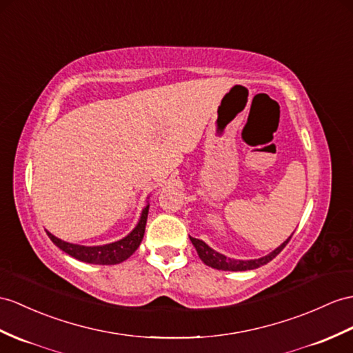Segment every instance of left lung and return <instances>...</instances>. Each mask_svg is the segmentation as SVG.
<instances>
[{"mask_svg": "<svg viewBox=\"0 0 353 353\" xmlns=\"http://www.w3.org/2000/svg\"><path fill=\"white\" fill-rule=\"evenodd\" d=\"M290 238H292V235L289 236V239H286L285 243H283L280 247H277L274 252H271L268 256H263V257H261V259H254V261L230 259V257H226L217 252H214L211 247H208L202 241V239L190 236V241L194 245L196 252H197V254H199L202 262L205 265L211 266V268L221 270V271H247V270H256V268H259V266L271 262L274 257H276L283 250V248L286 247V244L290 241Z\"/></svg>", "mask_w": 353, "mask_h": 353, "instance_id": "left-lung-1", "label": "left lung"}]
</instances>
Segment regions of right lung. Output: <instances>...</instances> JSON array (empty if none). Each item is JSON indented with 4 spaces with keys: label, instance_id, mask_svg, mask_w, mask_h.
<instances>
[{
    "label": "right lung",
    "instance_id": "add662e5",
    "mask_svg": "<svg viewBox=\"0 0 353 353\" xmlns=\"http://www.w3.org/2000/svg\"><path fill=\"white\" fill-rule=\"evenodd\" d=\"M148 208L150 205L145 206L139 223H137V226L130 232V234L112 244L85 247V245H77V244L61 241V239L54 236L52 234H49V232H48V236L57 247H59L63 252L70 254L77 261H82L87 263H96V265H115L125 261L127 257H130L137 250V247H139L145 234V225H147V219H148Z\"/></svg>",
    "mask_w": 353,
    "mask_h": 353
}]
</instances>
